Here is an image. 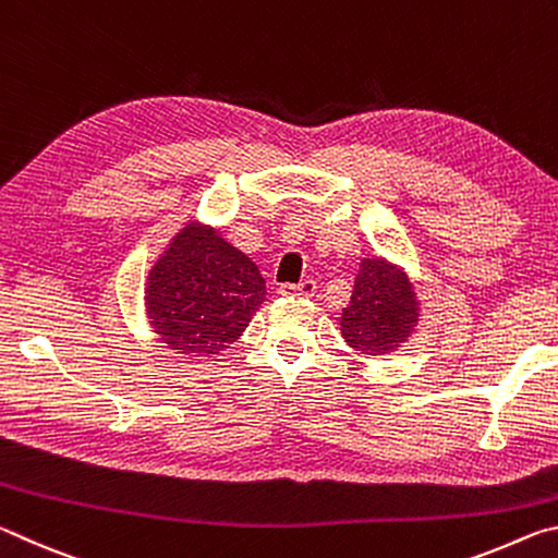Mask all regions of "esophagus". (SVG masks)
<instances>
[{"instance_id":"esophagus-1","label":"esophagus","mask_w":558,"mask_h":558,"mask_svg":"<svg viewBox=\"0 0 558 558\" xmlns=\"http://www.w3.org/2000/svg\"><path fill=\"white\" fill-rule=\"evenodd\" d=\"M317 290V282L313 278L298 282V286H292V282H282L280 286V295H298V298H313Z\"/></svg>"}]
</instances>
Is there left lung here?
I'll use <instances>...</instances> for the list:
<instances>
[{
	"instance_id": "1",
	"label": "left lung",
	"mask_w": 558,
	"mask_h": 558,
	"mask_svg": "<svg viewBox=\"0 0 558 558\" xmlns=\"http://www.w3.org/2000/svg\"><path fill=\"white\" fill-rule=\"evenodd\" d=\"M418 323L411 282L381 258H364L342 310V337L356 352L381 356L396 352Z\"/></svg>"
}]
</instances>
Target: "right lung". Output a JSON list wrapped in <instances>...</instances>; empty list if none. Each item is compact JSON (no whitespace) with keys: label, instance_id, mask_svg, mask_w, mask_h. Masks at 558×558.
<instances>
[{"label":"right lung","instance_id":"add662e5","mask_svg":"<svg viewBox=\"0 0 558 558\" xmlns=\"http://www.w3.org/2000/svg\"><path fill=\"white\" fill-rule=\"evenodd\" d=\"M266 300V280L219 233L189 223L149 272V325L179 354L229 349Z\"/></svg>","mask_w":558,"mask_h":558}]
</instances>
